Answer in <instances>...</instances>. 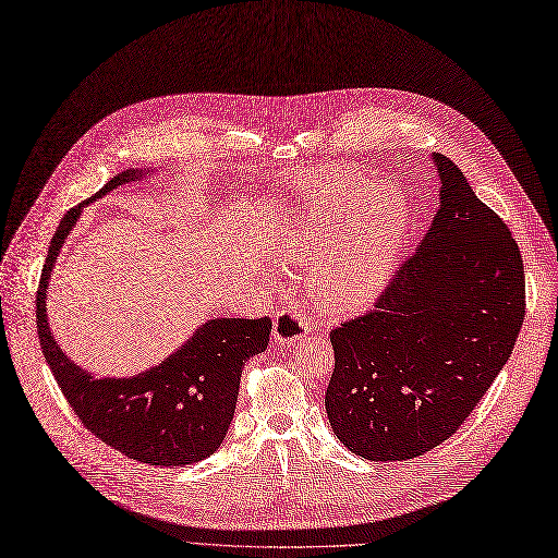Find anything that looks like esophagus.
<instances>
[{"mask_svg":"<svg viewBox=\"0 0 558 558\" xmlns=\"http://www.w3.org/2000/svg\"><path fill=\"white\" fill-rule=\"evenodd\" d=\"M312 332V322L299 305H284L276 312L274 339L280 344H296L301 337Z\"/></svg>","mask_w":558,"mask_h":558,"instance_id":"obj_1","label":"esophagus"}]
</instances>
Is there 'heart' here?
Segmentation results:
<instances>
[{
    "label": "heart",
    "instance_id": "b5f03b06",
    "mask_svg": "<svg viewBox=\"0 0 558 558\" xmlns=\"http://www.w3.org/2000/svg\"><path fill=\"white\" fill-rule=\"evenodd\" d=\"M408 226L403 193L392 184L310 173L296 205L276 228L280 255L307 266V292L326 314L374 303L395 271Z\"/></svg>",
    "mask_w": 558,
    "mask_h": 558
}]
</instances>
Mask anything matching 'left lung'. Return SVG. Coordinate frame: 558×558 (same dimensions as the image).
Returning <instances> with one entry per match:
<instances>
[{
  "label": "left lung",
  "instance_id": "obj_1",
  "mask_svg": "<svg viewBox=\"0 0 558 558\" xmlns=\"http://www.w3.org/2000/svg\"><path fill=\"white\" fill-rule=\"evenodd\" d=\"M440 209L367 314L330 332L332 433L376 463L415 458L463 424L511 357L524 266L506 223L433 153Z\"/></svg>",
  "mask_w": 558,
  "mask_h": 558
}]
</instances>
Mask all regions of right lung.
<instances>
[{
  "label": "right lung",
  "mask_w": 558,
  "mask_h": 558,
  "mask_svg": "<svg viewBox=\"0 0 558 558\" xmlns=\"http://www.w3.org/2000/svg\"><path fill=\"white\" fill-rule=\"evenodd\" d=\"M148 173L150 168L118 173L93 198L63 216L43 266L36 319L47 365L95 438L141 463L180 468L198 463L223 445L234 417L241 369L269 344L271 319L214 317L157 367L130 378H95L61 351L45 307L57 257L84 205Z\"/></svg>",
  "instance_id": "obj_1"
}]
</instances>
